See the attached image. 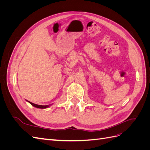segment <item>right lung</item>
I'll return each instance as SVG.
<instances>
[{"label":"right lung","instance_id":"obj_1","mask_svg":"<svg viewBox=\"0 0 150 150\" xmlns=\"http://www.w3.org/2000/svg\"><path fill=\"white\" fill-rule=\"evenodd\" d=\"M31 105H33V106L35 107V108H41V109H44V108H47L48 107H49L51 105V104H50V105H46V106H42V105H38V104H34V103H31L30 101H28Z\"/></svg>","mask_w":150,"mask_h":150}]
</instances>
